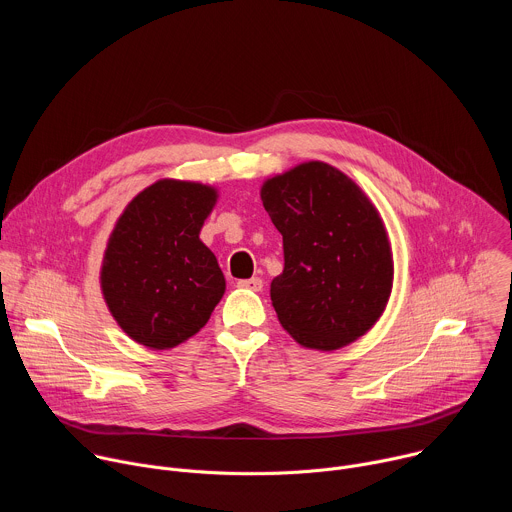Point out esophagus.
Wrapping results in <instances>:
<instances>
[{
  "instance_id": "obj_1",
  "label": "esophagus",
  "mask_w": 512,
  "mask_h": 512,
  "mask_svg": "<svg viewBox=\"0 0 512 512\" xmlns=\"http://www.w3.org/2000/svg\"><path fill=\"white\" fill-rule=\"evenodd\" d=\"M243 289H251V291H261L263 289V281L259 277H251V279H239L237 283Z\"/></svg>"
}]
</instances>
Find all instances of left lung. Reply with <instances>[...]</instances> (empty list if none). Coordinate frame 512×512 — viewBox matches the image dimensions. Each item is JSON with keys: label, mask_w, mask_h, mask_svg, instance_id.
I'll return each mask as SVG.
<instances>
[{"label": "left lung", "mask_w": 512, "mask_h": 512, "mask_svg": "<svg viewBox=\"0 0 512 512\" xmlns=\"http://www.w3.org/2000/svg\"><path fill=\"white\" fill-rule=\"evenodd\" d=\"M261 200L283 237V271L269 289L281 326L318 350L360 338L383 314L393 285L391 247L375 206L322 162L267 180Z\"/></svg>", "instance_id": "8db88e82"}]
</instances>
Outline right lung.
<instances>
[{
  "mask_svg": "<svg viewBox=\"0 0 512 512\" xmlns=\"http://www.w3.org/2000/svg\"><path fill=\"white\" fill-rule=\"evenodd\" d=\"M216 202L210 186L160 180L139 192L105 251L101 285L117 324L148 348L194 336L225 294V275L198 239Z\"/></svg>",
  "mask_w": 512,
  "mask_h": 512,
  "instance_id": "add662e5",
  "label": "right lung"
}]
</instances>
